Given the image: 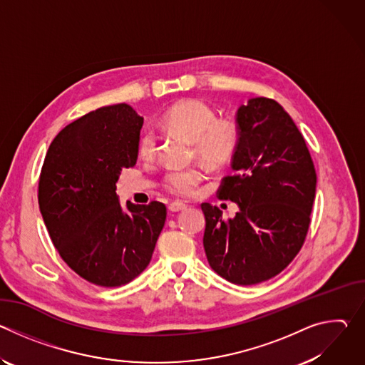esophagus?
<instances>
[{
  "label": "esophagus",
  "mask_w": 365,
  "mask_h": 365,
  "mask_svg": "<svg viewBox=\"0 0 365 365\" xmlns=\"http://www.w3.org/2000/svg\"><path fill=\"white\" fill-rule=\"evenodd\" d=\"M186 205L182 203V202H173L169 205V211L170 212H180V211H185L186 210Z\"/></svg>",
  "instance_id": "obj_1"
}]
</instances>
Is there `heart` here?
Returning <instances> with one entry per match:
<instances>
[{"label":"heart","mask_w":365,"mask_h":365,"mask_svg":"<svg viewBox=\"0 0 365 365\" xmlns=\"http://www.w3.org/2000/svg\"><path fill=\"white\" fill-rule=\"evenodd\" d=\"M163 124L172 133L193 143V151L207 166L220 168L231 160L240 143V133L234 123L217 120L215 111L199 99H182L172 106L163 117ZM158 150V135L150 128L138 140V153L153 158ZM202 180L197 168L173 169L165 178L166 189L178 196L193 193Z\"/></svg>","instance_id":"heart-1"}]
</instances>
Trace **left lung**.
I'll list each match as a JSON object with an SVG mask.
<instances>
[{
	"instance_id": "1",
	"label": "left lung",
	"mask_w": 365,
	"mask_h": 365,
	"mask_svg": "<svg viewBox=\"0 0 365 365\" xmlns=\"http://www.w3.org/2000/svg\"><path fill=\"white\" fill-rule=\"evenodd\" d=\"M240 143L234 176L224 179L222 199L238 205L234 218L202 203L203 248L211 269L225 280L250 286L284 270L306 238L317 195V173L304 138L284 108L251 98L235 113Z\"/></svg>"
}]
</instances>
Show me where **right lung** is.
I'll use <instances>...</instances> for the list:
<instances>
[{"instance_id": "right-lung-1", "label": "right lung", "mask_w": 365, "mask_h": 365, "mask_svg": "<svg viewBox=\"0 0 365 365\" xmlns=\"http://www.w3.org/2000/svg\"><path fill=\"white\" fill-rule=\"evenodd\" d=\"M144 118L128 103L102 107L51 141L38 180V206L53 245L85 280L117 287L148 266L165 227L162 202L123 206L121 170L138 158Z\"/></svg>"}]
</instances>
